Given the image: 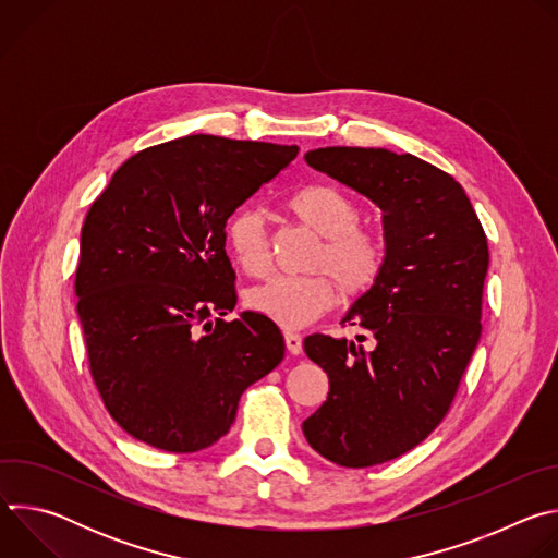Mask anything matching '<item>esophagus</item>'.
<instances>
[{
	"label": "esophagus",
	"mask_w": 558,
	"mask_h": 558,
	"mask_svg": "<svg viewBox=\"0 0 558 558\" xmlns=\"http://www.w3.org/2000/svg\"><path fill=\"white\" fill-rule=\"evenodd\" d=\"M284 344H287V351H289L291 355H300V353H302V338H300L298 333L287 331V333H284Z\"/></svg>",
	"instance_id": "34e87169"
}]
</instances>
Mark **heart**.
Masks as SVG:
<instances>
[{"label": "heart", "mask_w": 558, "mask_h": 558, "mask_svg": "<svg viewBox=\"0 0 558 558\" xmlns=\"http://www.w3.org/2000/svg\"><path fill=\"white\" fill-rule=\"evenodd\" d=\"M291 214L320 238L308 260V276H274L247 291L252 311L276 325L295 329L317 320L336 302V284L344 298L368 293L386 267V238L364 225L362 205L331 185L300 190L289 201ZM225 243L247 276H265L271 267L267 216L258 207H241L225 227Z\"/></svg>", "instance_id": "obj_1"}]
</instances>
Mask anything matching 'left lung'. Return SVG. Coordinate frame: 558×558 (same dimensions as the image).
Segmentation results:
<instances>
[{
	"mask_svg": "<svg viewBox=\"0 0 558 558\" xmlns=\"http://www.w3.org/2000/svg\"><path fill=\"white\" fill-rule=\"evenodd\" d=\"M304 158L384 211V274L342 320L364 336L304 338L329 395L302 433L325 459L368 468L422 444L450 411L482 338L488 238L463 187L413 154L320 147Z\"/></svg>",
	"mask_w": 558,
	"mask_h": 558,
	"instance_id": "obj_1",
	"label": "left lung"
}]
</instances>
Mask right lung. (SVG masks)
Masks as SVG:
<instances>
[{
    "mask_svg": "<svg viewBox=\"0 0 558 558\" xmlns=\"http://www.w3.org/2000/svg\"><path fill=\"white\" fill-rule=\"evenodd\" d=\"M295 156L192 134L128 158L93 203L76 313L101 400L134 439L179 454L211 446L245 388L282 362L269 317L225 320L238 300L225 225Z\"/></svg>",
    "mask_w": 558,
    "mask_h": 558,
    "instance_id": "right-lung-1",
    "label": "right lung"
}]
</instances>
